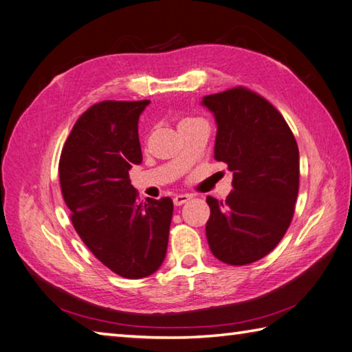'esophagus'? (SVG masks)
Listing matches in <instances>:
<instances>
[{
    "label": "esophagus",
    "mask_w": 352,
    "mask_h": 352,
    "mask_svg": "<svg viewBox=\"0 0 352 352\" xmlns=\"http://www.w3.org/2000/svg\"><path fill=\"white\" fill-rule=\"evenodd\" d=\"M190 198H192V197H190L189 194H178V195L174 197V204H175V206H182V204L188 203Z\"/></svg>",
    "instance_id": "34e87169"
}]
</instances>
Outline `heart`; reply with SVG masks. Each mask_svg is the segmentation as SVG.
I'll use <instances>...</instances> for the list:
<instances>
[{"instance_id":"heart-1","label":"heart","mask_w":352,"mask_h":352,"mask_svg":"<svg viewBox=\"0 0 352 352\" xmlns=\"http://www.w3.org/2000/svg\"><path fill=\"white\" fill-rule=\"evenodd\" d=\"M192 121H195V120H194V118H184V120L180 121V126H178V127H182V126L188 124V123H192Z\"/></svg>"}]
</instances>
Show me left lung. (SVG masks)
Segmentation results:
<instances>
[{"mask_svg": "<svg viewBox=\"0 0 352 352\" xmlns=\"http://www.w3.org/2000/svg\"><path fill=\"white\" fill-rule=\"evenodd\" d=\"M214 113V158L232 170L225 201L208 197L209 248L223 263L243 266L270 254L291 225L298 194V148L276 107L246 87L206 95Z\"/></svg>", "mask_w": 352, "mask_h": 352, "instance_id": "obj_1", "label": "left lung"}]
</instances>
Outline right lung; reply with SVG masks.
I'll list each match as a JSON object with an SVG mask.
<instances>
[{"label": "right lung", "instance_id": "1", "mask_svg": "<svg viewBox=\"0 0 352 352\" xmlns=\"http://www.w3.org/2000/svg\"><path fill=\"white\" fill-rule=\"evenodd\" d=\"M149 100L101 101L76 120L60 157L70 220L101 263L124 278L154 274L166 257L174 203L138 200L129 170L143 160L138 118Z\"/></svg>", "mask_w": 352, "mask_h": 352}]
</instances>
